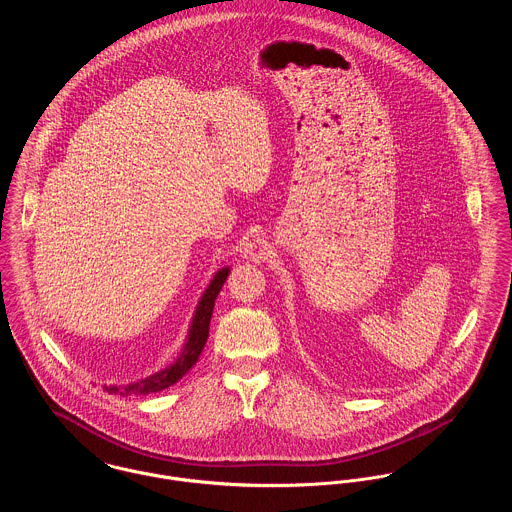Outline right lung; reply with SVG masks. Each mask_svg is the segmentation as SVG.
Instances as JSON below:
<instances>
[{"label":"right lung","instance_id":"right-lung-1","mask_svg":"<svg viewBox=\"0 0 512 512\" xmlns=\"http://www.w3.org/2000/svg\"><path fill=\"white\" fill-rule=\"evenodd\" d=\"M229 267H222L214 277L210 284L206 286V290L202 292L196 310L192 314L190 326H188V334L186 340L182 343V349L178 353V357L172 361L171 365H167L165 369L155 371L153 375H147L143 379H137L133 383L127 385H104V391H108L110 395H151V393H159L163 389H169L174 383H178L198 361L206 341L210 334V320H212V312H214V304L216 298L222 290V286L228 279Z\"/></svg>","mask_w":512,"mask_h":512}]
</instances>
